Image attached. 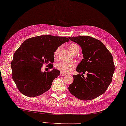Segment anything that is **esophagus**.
<instances>
[{
  "label": "esophagus",
  "instance_id": "1",
  "mask_svg": "<svg viewBox=\"0 0 126 126\" xmlns=\"http://www.w3.org/2000/svg\"><path fill=\"white\" fill-rule=\"evenodd\" d=\"M60 75L61 76H65L66 75V74H64V73H61H61H60Z\"/></svg>",
  "mask_w": 126,
  "mask_h": 126
}]
</instances>
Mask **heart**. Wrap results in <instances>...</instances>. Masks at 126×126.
<instances>
[{"instance_id":"1","label":"heart","mask_w":126,"mask_h":126,"mask_svg":"<svg viewBox=\"0 0 126 126\" xmlns=\"http://www.w3.org/2000/svg\"><path fill=\"white\" fill-rule=\"evenodd\" d=\"M67 47L69 51H70L73 54L76 55L79 52V45L75 43H71L69 44ZM59 50H60V47H58L57 49L55 51L53 55H54V57L55 58L57 57ZM76 64L75 62H59L56 65V68L57 70H60L61 73L67 74L70 73L72 70H73V69L76 67Z\"/></svg>"}]
</instances>
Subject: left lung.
I'll list each match as a JSON object with an SVG mask.
<instances>
[{
    "instance_id": "obj_1",
    "label": "left lung",
    "mask_w": 126,
    "mask_h": 126,
    "mask_svg": "<svg viewBox=\"0 0 126 126\" xmlns=\"http://www.w3.org/2000/svg\"><path fill=\"white\" fill-rule=\"evenodd\" d=\"M82 47L83 54L76 71L87 73L85 78L81 74L73 75L74 81L69 85V92L81 100L94 99L103 94L112 81L115 70L113 57L105 45L93 37L83 36L69 37Z\"/></svg>"
}]
</instances>
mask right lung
I'll return each mask as SVG.
<instances>
[{
    "mask_svg": "<svg viewBox=\"0 0 126 126\" xmlns=\"http://www.w3.org/2000/svg\"><path fill=\"white\" fill-rule=\"evenodd\" d=\"M68 38L42 35L25 40L16 51L11 62L12 79L19 91L28 97H36L47 92L60 71L53 69L41 71L44 64L53 67L55 51Z\"/></svg>",
    "mask_w": 126,
    "mask_h": 126,
    "instance_id": "add662e5",
    "label": "right lung"
}]
</instances>
